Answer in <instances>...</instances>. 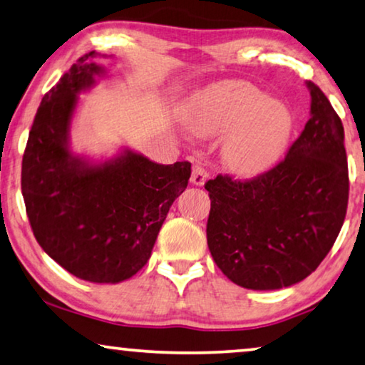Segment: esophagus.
<instances>
[{"label":"esophagus","instance_id":"esophagus-1","mask_svg":"<svg viewBox=\"0 0 365 365\" xmlns=\"http://www.w3.org/2000/svg\"><path fill=\"white\" fill-rule=\"evenodd\" d=\"M206 178H208V172L205 170V167L200 164H195L193 170H192V177H190V182H192L193 185H197V187H203Z\"/></svg>","mask_w":365,"mask_h":365}]
</instances>
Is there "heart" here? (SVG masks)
Returning a JSON list of instances; mask_svg holds the SVG:
<instances>
[{
    "label": "heart",
    "mask_w": 365,
    "mask_h": 365,
    "mask_svg": "<svg viewBox=\"0 0 365 365\" xmlns=\"http://www.w3.org/2000/svg\"><path fill=\"white\" fill-rule=\"evenodd\" d=\"M187 126L197 138L225 132L221 162L236 177L267 170L284 154L293 130V116L284 103L244 81L210 86L195 98Z\"/></svg>",
    "instance_id": "b5f03b06"
}]
</instances>
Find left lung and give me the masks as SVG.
<instances>
[{
  "instance_id": "left-lung-1",
  "label": "left lung",
  "mask_w": 365,
  "mask_h": 365,
  "mask_svg": "<svg viewBox=\"0 0 365 365\" xmlns=\"http://www.w3.org/2000/svg\"><path fill=\"white\" fill-rule=\"evenodd\" d=\"M309 119L285 160L247 182H206V239L217 267L249 290H279L317 270L346 217L349 177L344 128L322 90L307 81Z\"/></svg>"
}]
</instances>
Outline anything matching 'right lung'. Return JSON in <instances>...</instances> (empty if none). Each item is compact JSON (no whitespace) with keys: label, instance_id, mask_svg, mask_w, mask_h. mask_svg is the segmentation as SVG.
Masks as SVG:
<instances>
[{"label":"right lung","instance_id":"right-lung-1","mask_svg":"<svg viewBox=\"0 0 365 365\" xmlns=\"http://www.w3.org/2000/svg\"><path fill=\"white\" fill-rule=\"evenodd\" d=\"M96 57H80L42 98L24 150L21 190L32 232L48 257L81 280L119 284L148 264L192 164L160 165L128 148L98 162L75 154L70 129L78 96L106 73Z\"/></svg>","mask_w":365,"mask_h":365}]
</instances>
